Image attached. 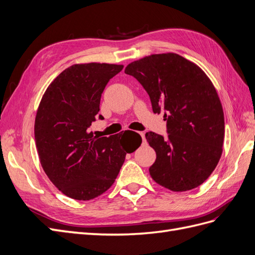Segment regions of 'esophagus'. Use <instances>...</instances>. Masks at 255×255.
Returning <instances> with one entry per match:
<instances>
[{
  "instance_id": "esophagus-1",
  "label": "esophagus",
  "mask_w": 255,
  "mask_h": 255,
  "mask_svg": "<svg viewBox=\"0 0 255 255\" xmlns=\"http://www.w3.org/2000/svg\"><path fill=\"white\" fill-rule=\"evenodd\" d=\"M139 135L141 136V138H142V142L144 143V142H145V138H144V134H143L142 132H140V133H139Z\"/></svg>"
}]
</instances>
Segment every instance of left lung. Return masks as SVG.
Here are the masks:
<instances>
[{
  "label": "left lung",
  "mask_w": 255,
  "mask_h": 255,
  "mask_svg": "<svg viewBox=\"0 0 255 255\" xmlns=\"http://www.w3.org/2000/svg\"><path fill=\"white\" fill-rule=\"evenodd\" d=\"M149 95L154 114L164 112L167 136L145 139L156 152L152 179L173 191L201 185L222 153L225 117L217 92L197 65L177 54H154L126 68Z\"/></svg>",
  "instance_id": "1"
}]
</instances>
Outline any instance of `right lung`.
Returning <instances> with one entry per match:
<instances>
[{
    "label": "right lung",
    "instance_id": "add662e5",
    "mask_svg": "<svg viewBox=\"0 0 255 255\" xmlns=\"http://www.w3.org/2000/svg\"><path fill=\"white\" fill-rule=\"evenodd\" d=\"M122 69L97 63L69 67L51 83L38 107L35 140L41 166L72 199L86 201L102 195L115 182L127 153L134 152L128 143L130 130L110 137L88 132L97 117L104 119L98 115L101 96ZM133 134L140 145V135Z\"/></svg>",
    "mask_w": 255,
    "mask_h": 255
}]
</instances>
